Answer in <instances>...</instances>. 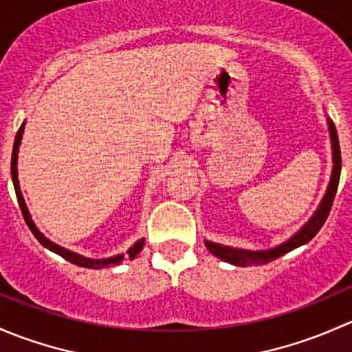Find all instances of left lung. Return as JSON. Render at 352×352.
<instances>
[{
	"label": "left lung",
	"instance_id": "8db88e82",
	"mask_svg": "<svg viewBox=\"0 0 352 352\" xmlns=\"http://www.w3.org/2000/svg\"><path fill=\"white\" fill-rule=\"evenodd\" d=\"M329 131H330V140H332V151H333L332 177H330L327 194H325L324 201H322L320 206H318L314 218H311L310 221H308L307 225L296 233V235L291 236L287 242L279 245V247L276 248H271V250L250 252V250H242V248L226 247V245L206 242V247H208V250L211 252L212 255H216V257L221 258V261L228 262V264L242 265V267H245V265H261V264H265V262L276 261L278 257L285 255L286 252H291L293 248L308 243L315 235H317L318 230L324 226L325 219H327L330 208H332L333 197H336V192H337V186H339L340 166H342V163H340V146H339V138H337V129L330 119H329Z\"/></svg>",
	"mask_w": 352,
	"mask_h": 352
}]
</instances>
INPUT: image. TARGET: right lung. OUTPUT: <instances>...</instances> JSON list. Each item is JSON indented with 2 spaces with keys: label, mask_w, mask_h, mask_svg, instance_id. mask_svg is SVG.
I'll list each match as a JSON object with an SVG mask.
<instances>
[{
  "label": "right lung",
  "mask_w": 352,
  "mask_h": 352,
  "mask_svg": "<svg viewBox=\"0 0 352 352\" xmlns=\"http://www.w3.org/2000/svg\"><path fill=\"white\" fill-rule=\"evenodd\" d=\"M23 126L22 124L19 129V133H16V138H15V144H13V153H12V179H13V187H15V192H16V199H19V204H20V209H22V214H23V219L25 223H27V226L30 228V232L34 233L35 239L38 240L42 245H44L45 248H49V250L56 252L58 255H61L63 258H66L67 262H71V264L74 265H80V267H87V269H102L105 267V265H110V264H119L120 261H122V255H117V257H110V258H98V261H94V258H87V257H81V255L74 254V252H69L66 250V248L59 247V245L49 242L47 239H45L44 235H42L41 232H38L37 228H35L34 221H32L30 214H28V209L27 206H25L23 202V197H22V192H20V186H19V173H16V155H19V146H20V141H22V134H23ZM144 245V240H140V242L134 243V247H131L129 250H127V255H129V258H134L138 254L141 252V248H143Z\"/></svg>",
  "instance_id": "right-lung-1"
}]
</instances>
